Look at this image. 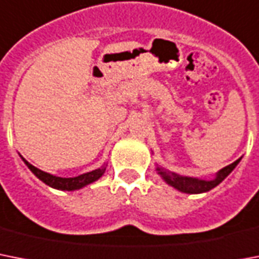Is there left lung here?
<instances>
[{
    "instance_id": "1",
    "label": "left lung",
    "mask_w": 259,
    "mask_h": 259,
    "mask_svg": "<svg viewBox=\"0 0 259 259\" xmlns=\"http://www.w3.org/2000/svg\"><path fill=\"white\" fill-rule=\"evenodd\" d=\"M239 160H241V159H238L234 163L226 165L225 168L219 169L218 172H217L215 179H211V181H203V179H198V178L181 177V175H178V174L169 172V171L162 168V167H156V171H158L159 175L164 179V182L167 185L172 186L174 188H177L179 191L186 192V194H200V192H207L210 191L211 188L217 187V186H218L219 183H221V182H222L223 179L235 168V167H237Z\"/></svg>"
}]
</instances>
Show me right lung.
Wrapping results in <instances>:
<instances>
[{
	"mask_svg": "<svg viewBox=\"0 0 259 259\" xmlns=\"http://www.w3.org/2000/svg\"><path fill=\"white\" fill-rule=\"evenodd\" d=\"M22 160H24L25 164L28 165V168L30 169L40 181L44 182L45 185H48L49 187L56 188V190H63V191H74V190H78V188L85 187L87 185H90L92 182H96L97 179L103 177V174L105 172V165H103L101 168L94 169V171H91V172L82 174V175H78V177L61 178L45 172V171H41V169H38L37 167L32 165L29 162H26L24 158H22Z\"/></svg>",
	"mask_w": 259,
	"mask_h": 259,
	"instance_id": "add662e5",
	"label": "right lung"
}]
</instances>
